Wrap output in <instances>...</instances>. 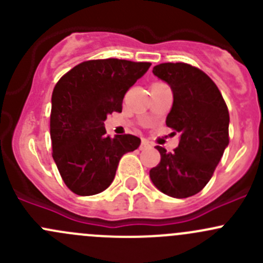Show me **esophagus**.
Wrapping results in <instances>:
<instances>
[{"label": "esophagus", "mask_w": 263, "mask_h": 263, "mask_svg": "<svg viewBox=\"0 0 263 263\" xmlns=\"http://www.w3.org/2000/svg\"><path fill=\"white\" fill-rule=\"evenodd\" d=\"M150 145H148V142L146 141V140H142L141 145H140V150H145V148H147Z\"/></svg>", "instance_id": "esophagus-1"}]
</instances>
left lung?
<instances>
[{
  "instance_id": "8db88e82",
  "label": "left lung",
  "mask_w": 263,
  "mask_h": 263,
  "mask_svg": "<svg viewBox=\"0 0 263 263\" xmlns=\"http://www.w3.org/2000/svg\"><path fill=\"white\" fill-rule=\"evenodd\" d=\"M153 73L171 86L173 105L165 123L181 136L173 153L156 146L161 159L150 179L171 197H190L208 184L229 145V112L215 82L198 68L161 63Z\"/></svg>"
}]
</instances>
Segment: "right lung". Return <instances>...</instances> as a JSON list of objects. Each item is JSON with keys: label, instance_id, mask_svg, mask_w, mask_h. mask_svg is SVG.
<instances>
[{"label": "right lung", "instance_id": "right-lung-1", "mask_svg": "<svg viewBox=\"0 0 263 263\" xmlns=\"http://www.w3.org/2000/svg\"><path fill=\"white\" fill-rule=\"evenodd\" d=\"M150 66L117 58L86 61L68 71L53 89V160L76 195L92 196L107 190L122 156L141 144L134 135L110 139L104 121L108 115L122 112L126 91Z\"/></svg>", "mask_w": 263, "mask_h": 263}]
</instances>
